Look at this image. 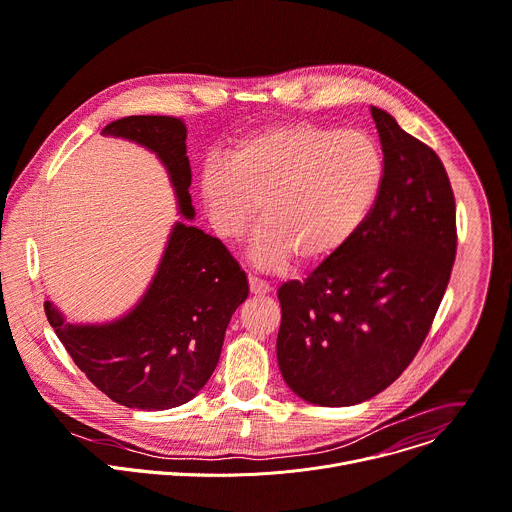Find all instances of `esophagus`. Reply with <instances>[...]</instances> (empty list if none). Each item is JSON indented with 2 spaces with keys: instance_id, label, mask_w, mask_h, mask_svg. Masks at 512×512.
<instances>
[{
  "instance_id": "obj_1",
  "label": "esophagus",
  "mask_w": 512,
  "mask_h": 512,
  "mask_svg": "<svg viewBox=\"0 0 512 512\" xmlns=\"http://www.w3.org/2000/svg\"><path fill=\"white\" fill-rule=\"evenodd\" d=\"M249 290H251L253 296H265V294L271 292V288L265 282L257 280V277H253V275L249 277Z\"/></svg>"
}]
</instances>
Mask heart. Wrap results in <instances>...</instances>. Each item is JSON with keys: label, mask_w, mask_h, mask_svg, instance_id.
Segmentation results:
<instances>
[{"label": "heart", "mask_w": 512, "mask_h": 512, "mask_svg": "<svg viewBox=\"0 0 512 512\" xmlns=\"http://www.w3.org/2000/svg\"><path fill=\"white\" fill-rule=\"evenodd\" d=\"M386 179L378 143L359 130L275 124L208 163L198 179L212 230L239 243L259 216L249 257L265 271L294 255L318 263L345 247L374 212Z\"/></svg>", "instance_id": "b5f03b06"}]
</instances>
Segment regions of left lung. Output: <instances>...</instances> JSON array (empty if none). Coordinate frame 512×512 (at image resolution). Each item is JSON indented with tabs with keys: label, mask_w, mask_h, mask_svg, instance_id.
Segmentation results:
<instances>
[{
	"label": "left lung",
	"mask_w": 512,
	"mask_h": 512,
	"mask_svg": "<svg viewBox=\"0 0 512 512\" xmlns=\"http://www.w3.org/2000/svg\"><path fill=\"white\" fill-rule=\"evenodd\" d=\"M386 179L357 235L304 282L277 290V363L318 406H353L386 390L421 349L455 259V200L437 153L371 106Z\"/></svg>",
	"instance_id": "left-lung-1"
}]
</instances>
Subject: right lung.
<instances>
[{
    "instance_id": "obj_1",
    "label": "right lung",
    "mask_w": 512,
    "mask_h": 512,
    "mask_svg": "<svg viewBox=\"0 0 512 512\" xmlns=\"http://www.w3.org/2000/svg\"><path fill=\"white\" fill-rule=\"evenodd\" d=\"M102 136L134 143L161 161L181 220L169 230L147 290L122 316L69 322L51 300H44V312L75 365L108 398L138 410L175 408L210 380L249 282L226 247L192 224L188 130L181 120L126 116L106 124Z\"/></svg>"
}]
</instances>
